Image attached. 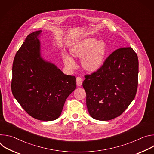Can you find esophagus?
I'll list each match as a JSON object with an SVG mask.
<instances>
[{"label":"esophagus","mask_w":154,"mask_h":154,"mask_svg":"<svg viewBox=\"0 0 154 154\" xmlns=\"http://www.w3.org/2000/svg\"><path fill=\"white\" fill-rule=\"evenodd\" d=\"M82 82H83V80H82V79L80 77H77V79H76V82H77V85L78 86H80L82 85Z\"/></svg>","instance_id":"obj_1"}]
</instances>
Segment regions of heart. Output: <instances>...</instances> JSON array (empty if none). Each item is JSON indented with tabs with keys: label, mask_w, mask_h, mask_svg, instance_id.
<instances>
[{
	"label": "heart",
	"mask_w": 154,
	"mask_h": 154,
	"mask_svg": "<svg viewBox=\"0 0 154 154\" xmlns=\"http://www.w3.org/2000/svg\"><path fill=\"white\" fill-rule=\"evenodd\" d=\"M70 52L75 58H82V65L83 69L90 72L99 69L103 65L106 48L102 41H97L94 37H85L77 41L70 48ZM63 61L69 69H74L75 64L74 60L67 55H63Z\"/></svg>",
	"instance_id": "1"
}]
</instances>
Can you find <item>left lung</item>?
I'll return each instance as SVG.
<instances>
[{
    "mask_svg": "<svg viewBox=\"0 0 154 154\" xmlns=\"http://www.w3.org/2000/svg\"><path fill=\"white\" fill-rule=\"evenodd\" d=\"M138 66L134 49L121 48L109 55L97 71L85 75L82 85L93 118L109 121L122 114L137 94Z\"/></svg>",
    "mask_w": 154,
    "mask_h": 154,
    "instance_id": "8db88e82",
    "label": "left lung"
}]
</instances>
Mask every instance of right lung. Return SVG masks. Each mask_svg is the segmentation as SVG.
Instances as JSON below:
<instances>
[{
  "label": "right lung",
  "mask_w": 154,
  "mask_h": 154,
  "mask_svg": "<svg viewBox=\"0 0 154 154\" xmlns=\"http://www.w3.org/2000/svg\"><path fill=\"white\" fill-rule=\"evenodd\" d=\"M41 32L29 35L17 51L11 88L14 98L30 116L50 121L60 116L66 100L76 88V78L41 58L38 39Z\"/></svg>",
  "instance_id": "right-lung-1"
}]
</instances>
